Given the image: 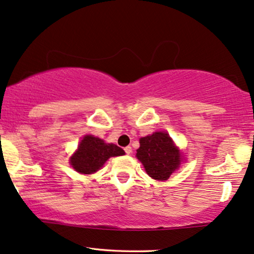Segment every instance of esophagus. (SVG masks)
<instances>
[{"instance_id": "obj_1", "label": "esophagus", "mask_w": 254, "mask_h": 254, "mask_svg": "<svg viewBox=\"0 0 254 254\" xmlns=\"http://www.w3.org/2000/svg\"><path fill=\"white\" fill-rule=\"evenodd\" d=\"M125 152H126V154H127V155H130V154H131V152H133V149H131V147H130V145H128V147H126V148H125Z\"/></svg>"}]
</instances>
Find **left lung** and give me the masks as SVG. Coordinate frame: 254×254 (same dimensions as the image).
Returning <instances> with one entry per match:
<instances>
[{"label": "left lung", "mask_w": 254, "mask_h": 254, "mask_svg": "<svg viewBox=\"0 0 254 254\" xmlns=\"http://www.w3.org/2000/svg\"><path fill=\"white\" fill-rule=\"evenodd\" d=\"M136 157L143 164L145 171L156 180H166L179 168L182 154L173 144L169 134L156 131L140 138Z\"/></svg>", "instance_id": "1"}]
</instances>
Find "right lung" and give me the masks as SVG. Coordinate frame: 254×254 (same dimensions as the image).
I'll use <instances>...</instances> for the list:
<instances>
[{
    "instance_id": "right-lung-1",
    "label": "right lung",
    "mask_w": 254,
    "mask_h": 254,
    "mask_svg": "<svg viewBox=\"0 0 254 254\" xmlns=\"http://www.w3.org/2000/svg\"><path fill=\"white\" fill-rule=\"evenodd\" d=\"M123 155L125 151L118 145L106 144L98 137L86 135L79 143L78 150L70 158V164L77 172L90 175L98 171L110 157Z\"/></svg>"
}]
</instances>
